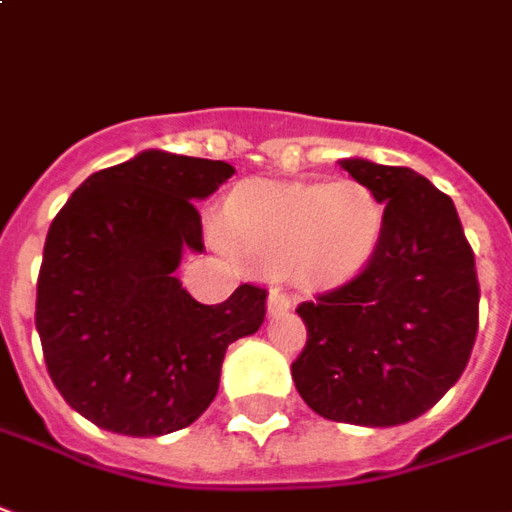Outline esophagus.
<instances>
[{"mask_svg": "<svg viewBox=\"0 0 512 512\" xmlns=\"http://www.w3.org/2000/svg\"><path fill=\"white\" fill-rule=\"evenodd\" d=\"M293 307V299L288 296V293L282 291H274L268 293V316H282V313H288Z\"/></svg>", "mask_w": 512, "mask_h": 512, "instance_id": "1", "label": "esophagus"}]
</instances>
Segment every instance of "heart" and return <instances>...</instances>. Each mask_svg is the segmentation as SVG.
<instances>
[{
    "mask_svg": "<svg viewBox=\"0 0 512 512\" xmlns=\"http://www.w3.org/2000/svg\"><path fill=\"white\" fill-rule=\"evenodd\" d=\"M385 210L355 180L266 182L235 196L221 238L255 263L288 266L307 285L355 277L380 246Z\"/></svg>",
    "mask_w": 512,
    "mask_h": 512,
    "instance_id": "b5f03b06",
    "label": "heart"
}]
</instances>
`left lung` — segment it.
Segmentation results:
<instances>
[{
    "label": "left lung",
    "instance_id": "1",
    "mask_svg": "<svg viewBox=\"0 0 512 512\" xmlns=\"http://www.w3.org/2000/svg\"><path fill=\"white\" fill-rule=\"evenodd\" d=\"M338 163L385 205V230L355 280L296 307L307 343L291 374L318 416L396 427L427 413L471 357L474 252L455 202L427 177L366 157Z\"/></svg>",
    "mask_w": 512,
    "mask_h": 512
}]
</instances>
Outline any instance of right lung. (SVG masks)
<instances>
[{"label": "right lung", "instance_id": "obj_1", "mask_svg": "<svg viewBox=\"0 0 512 512\" xmlns=\"http://www.w3.org/2000/svg\"><path fill=\"white\" fill-rule=\"evenodd\" d=\"M232 174L224 160L146 149L91 174L52 221L35 327L55 388L96 427L157 438L194 424L227 346L260 330L263 288L202 305L174 277L185 252L205 249L194 202Z\"/></svg>", "mask_w": 512, "mask_h": 512}]
</instances>
